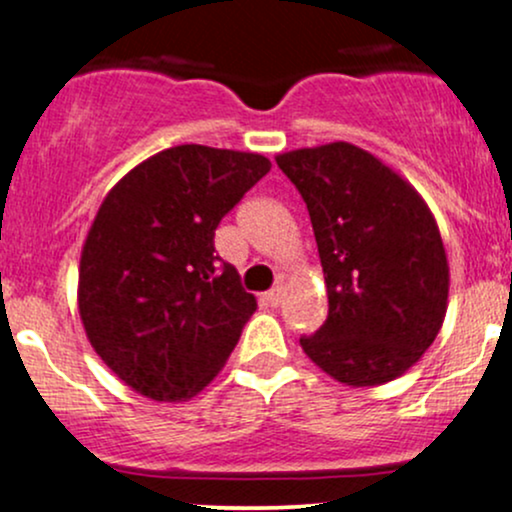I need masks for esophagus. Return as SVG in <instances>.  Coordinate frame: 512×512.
<instances>
[{"label": "esophagus", "mask_w": 512, "mask_h": 512, "mask_svg": "<svg viewBox=\"0 0 512 512\" xmlns=\"http://www.w3.org/2000/svg\"><path fill=\"white\" fill-rule=\"evenodd\" d=\"M264 301L276 308V305H281V301H284V289H281V286H276V289L267 291V293H264Z\"/></svg>", "instance_id": "1"}]
</instances>
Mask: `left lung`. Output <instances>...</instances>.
Here are the masks:
<instances>
[{
    "instance_id": "obj_1",
    "label": "left lung",
    "mask_w": 512,
    "mask_h": 512,
    "mask_svg": "<svg viewBox=\"0 0 512 512\" xmlns=\"http://www.w3.org/2000/svg\"><path fill=\"white\" fill-rule=\"evenodd\" d=\"M276 166L308 207L330 301L303 351L344 385L390 383L424 356L448 310L450 267L431 209L349 142L279 154Z\"/></svg>"
}]
</instances>
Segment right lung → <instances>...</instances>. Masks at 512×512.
Masks as SVG:
<instances>
[{
	"instance_id": "right-lung-1",
	"label": "right lung",
	"mask_w": 512,
	"mask_h": 512,
	"mask_svg": "<svg viewBox=\"0 0 512 512\" xmlns=\"http://www.w3.org/2000/svg\"><path fill=\"white\" fill-rule=\"evenodd\" d=\"M260 154L182 144L146 158L103 199L79 264L88 342L122 383L156 402L202 392L257 301L214 233L269 173Z\"/></svg>"
}]
</instances>
